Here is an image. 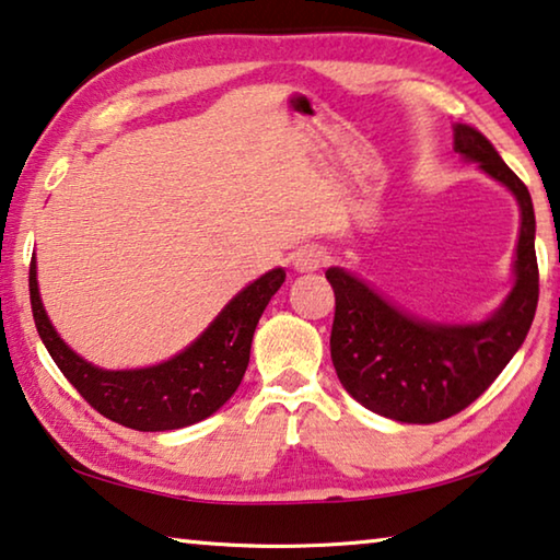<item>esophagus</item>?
I'll return each instance as SVG.
<instances>
[{
    "label": "esophagus",
    "mask_w": 560,
    "mask_h": 560,
    "mask_svg": "<svg viewBox=\"0 0 560 560\" xmlns=\"http://www.w3.org/2000/svg\"><path fill=\"white\" fill-rule=\"evenodd\" d=\"M324 264H327V254H324L322 248H316V246L299 248V252L294 254V269L302 271V273L319 271Z\"/></svg>",
    "instance_id": "1"
}]
</instances>
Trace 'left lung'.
Returning a JSON list of instances; mask_svg holds the SVG:
<instances>
[{
  "instance_id": "left-lung-1",
  "label": "left lung",
  "mask_w": 560,
  "mask_h": 560,
  "mask_svg": "<svg viewBox=\"0 0 560 560\" xmlns=\"http://www.w3.org/2000/svg\"><path fill=\"white\" fill-rule=\"evenodd\" d=\"M455 153L511 190L521 208L513 287L482 322L445 324L399 308L352 271L331 266V362L366 410L407 424H430L465 410L518 352L538 306L536 213L528 188L493 143L470 125L453 128Z\"/></svg>"
}]
</instances>
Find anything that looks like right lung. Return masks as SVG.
I'll list each match as a JSON object with an SVG mask.
<instances>
[{
  "instance_id": "1",
  "label": "right lung",
  "mask_w": 560,
  "mask_h": 560,
  "mask_svg": "<svg viewBox=\"0 0 560 560\" xmlns=\"http://www.w3.org/2000/svg\"><path fill=\"white\" fill-rule=\"evenodd\" d=\"M283 279V269L266 271L241 289L183 352L140 370H103L67 347L42 304L35 258L30 299L42 345L100 415L130 430L165 432L206 420L229 402L246 374L256 324Z\"/></svg>"
}]
</instances>
